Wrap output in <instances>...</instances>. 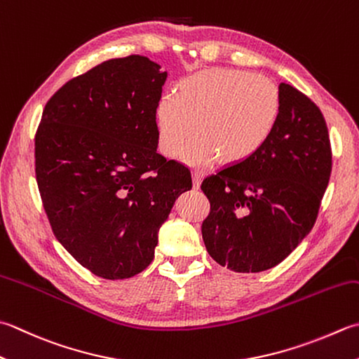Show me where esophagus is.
<instances>
[{
  "label": "esophagus",
  "instance_id": "esophagus-1",
  "mask_svg": "<svg viewBox=\"0 0 359 359\" xmlns=\"http://www.w3.org/2000/svg\"><path fill=\"white\" fill-rule=\"evenodd\" d=\"M202 177H203V174H202L199 170H194V171H193V187H194L196 189H198V188L201 187Z\"/></svg>",
  "mask_w": 359,
  "mask_h": 359
}]
</instances>
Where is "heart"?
Instances as JSON below:
<instances>
[{"label": "heart", "mask_w": 359, "mask_h": 359, "mask_svg": "<svg viewBox=\"0 0 359 359\" xmlns=\"http://www.w3.org/2000/svg\"><path fill=\"white\" fill-rule=\"evenodd\" d=\"M282 114L276 83L240 69H207L180 82L177 93L160 97L156 124L158 151L177 157L194 131L200 137L184 152L189 165H207L217 157L241 165L268 144Z\"/></svg>", "instance_id": "obj_1"}]
</instances>
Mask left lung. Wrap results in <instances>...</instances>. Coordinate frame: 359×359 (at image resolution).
<instances>
[{"label":"left lung","instance_id":"1","mask_svg":"<svg viewBox=\"0 0 359 359\" xmlns=\"http://www.w3.org/2000/svg\"><path fill=\"white\" fill-rule=\"evenodd\" d=\"M282 114L254 158L202 182L212 212L202 238L216 263L235 272L271 269L310 233L330 174L332 147L318 105L280 83Z\"/></svg>","mask_w":359,"mask_h":359}]
</instances>
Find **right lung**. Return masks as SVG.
I'll return each instance as SVG.
<instances>
[{
  "label": "right lung",
  "instance_id": "obj_1",
  "mask_svg": "<svg viewBox=\"0 0 359 359\" xmlns=\"http://www.w3.org/2000/svg\"><path fill=\"white\" fill-rule=\"evenodd\" d=\"M144 55L110 59L55 91L35 133V175L59 243L95 276L130 278L191 189L188 168L157 152L168 77Z\"/></svg>",
  "mask_w": 359,
  "mask_h": 359
}]
</instances>
